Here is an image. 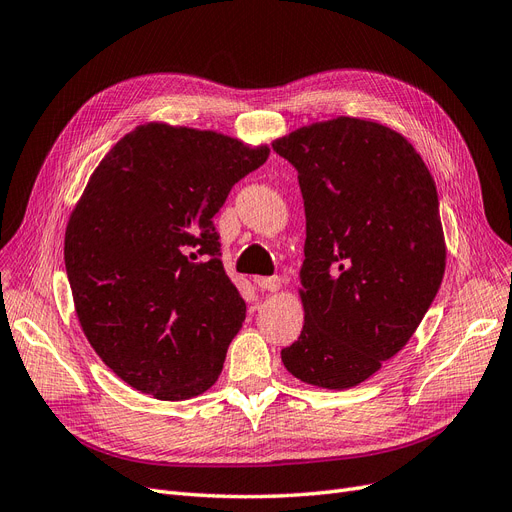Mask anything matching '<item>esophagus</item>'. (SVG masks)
Here are the masks:
<instances>
[{"mask_svg": "<svg viewBox=\"0 0 512 512\" xmlns=\"http://www.w3.org/2000/svg\"><path fill=\"white\" fill-rule=\"evenodd\" d=\"M253 282L261 291H278L280 289V278L278 276H255Z\"/></svg>", "mask_w": 512, "mask_h": 512, "instance_id": "34e87169", "label": "esophagus"}]
</instances>
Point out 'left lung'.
<instances>
[{
  "mask_svg": "<svg viewBox=\"0 0 512 512\" xmlns=\"http://www.w3.org/2000/svg\"><path fill=\"white\" fill-rule=\"evenodd\" d=\"M272 147L306 208L304 329L282 363L306 384L352 388L409 342L439 293L437 185L411 143L375 122H320Z\"/></svg>",
  "mask_w": 512,
  "mask_h": 512,
  "instance_id": "obj_1",
  "label": "left lung"
}]
</instances>
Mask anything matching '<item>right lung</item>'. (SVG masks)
Returning <instances> with one entry per match:
<instances>
[{"label": "right lung", "instance_id": "obj_1", "mask_svg": "<svg viewBox=\"0 0 512 512\" xmlns=\"http://www.w3.org/2000/svg\"><path fill=\"white\" fill-rule=\"evenodd\" d=\"M268 156L211 130L145 124L92 173L65 268L90 346L128 386L185 401L217 382L246 304L213 217Z\"/></svg>", "mask_w": 512, "mask_h": 512}]
</instances>
